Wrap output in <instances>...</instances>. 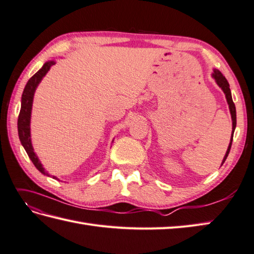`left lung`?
Instances as JSON below:
<instances>
[{"mask_svg":"<svg viewBox=\"0 0 254 254\" xmlns=\"http://www.w3.org/2000/svg\"><path fill=\"white\" fill-rule=\"evenodd\" d=\"M213 77L215 78V80H216L217 84L223 89V91H224L225 95H226L227 103H228V105H229V110H230V114H232V120H233V133H234L235 128H236V124H237V121H236V106H235V103L233 102L232 93H230V89H229V83H228L226 78L224 77V75L222 74V72L219 71V70H217V69L214 70ZM232 142H233V136H232V140H230V143H229V145H228V149H227L226 154H225V156H224V160H223V162H222V164H224V162L226 161V159H227V156H228V154H229V151H230V148H232Z\"/></svg>","mask_w":254,"mask_h":254,"instance_id":"1","label":"left lung"}]
</instances>
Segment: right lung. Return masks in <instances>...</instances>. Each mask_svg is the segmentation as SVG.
Here are the masks:
<instances>
[{
    "instance_id": "add662e5",
    "label": "right lung",
    "mask_w": 254,
    "mask_h": 254,
    "mask_svg": "<svg viewBox=\"0 0 254 254\" xmlns=\"http://www.w3.org/2000/svg\"><path fill=\"white\" fill-rule=\"evenodd\" d=\"M54 64L55 63L53 61L47 62V63L42 66V68L39 69L36 74L33 75L29 80H28L26 87L24 89V92H22V95H21V108L18 115V123H17V125H18V136L20 139V142L22 146L25 148L28 156L30 157L33 165L38 168V171H40L44 175H48V176L49 174L44 171L40 161L38 160L36 153L33 152V148L31 145L30 114H31V108H32V99H33V94H35V91H36V88L39 84V82H40L42 78L44 77V75L49 71L51 66H53ZM53 178L56 179V177H53Z\"/></svg>"
}]
</instances>
